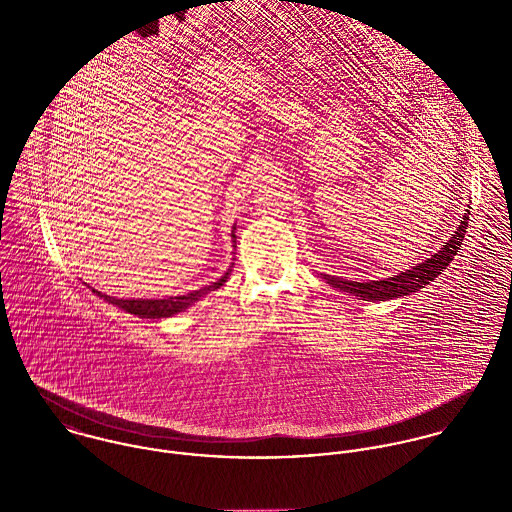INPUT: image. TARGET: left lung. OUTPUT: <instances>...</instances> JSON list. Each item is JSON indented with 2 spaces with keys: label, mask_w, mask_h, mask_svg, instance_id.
Segmentation results:
<instances>
[{
  "label": "left lung",
  "mask_w": 512,
  "mask_h": 512,
  "mask_svg": "<svg viewBox=\"0 0 512 512\" xmlns=\"http://www.w3.org/2000/svg\"><path fill=\"white\" fill-rule=\"evenodd\" d=\"M467 220H469V213L463 217L461 224L455 230V234L445 242V246L439 250L438 254H434L426 262H422V264H418V266H414V268H410V270H406V272H402L394 278H386V280H378V282H349V280H341V278H333V276H323V278L333 288L359 295L366 301L368 299L386 301V299H392V297L420 292L424 286H428L432 280L438 278L439 274L449 266L453 256L457 254V250L463 242V236H465Z\"/></svg>",
  "instance_id": "left-lung-1"
}]
</instances>
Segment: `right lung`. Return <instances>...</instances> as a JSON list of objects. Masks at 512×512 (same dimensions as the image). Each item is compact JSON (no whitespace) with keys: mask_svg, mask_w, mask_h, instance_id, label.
I'll list each match as a JSON object with an SVG mask.
<instances>
[{"mask_svg":"<svg viewBox=\"0 0 512 512\" xmlns=\"http://www.w3.org/2000/svg\"><path fill=\"white\" fill-rule=\"evenodd\" d=\"M234 236V232H232ZM228 278V272L220 278L219 282H215L213 286L209 288H203V290H197V292L187 293V295H177V297H167V299H118V297H110L106 293L92 292L100 297H104L106 301L122 307L124 311L128 313H134L138 317H146V319H161V317H171L183 309H187L189 305H193L199 297H203L205 293L213 292V290H219L220 286L226 282Z\"/></svg>","mask_w":512,"mask_h":512,"instance_id":"obj_1","label":"right lung"}]
</instances>
